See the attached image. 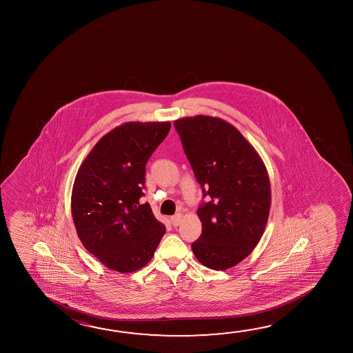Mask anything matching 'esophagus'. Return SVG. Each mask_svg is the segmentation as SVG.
I'll return each mask as SVG.
<instances>
[{
  "mask_svg": "<svg viewBox=\"0 0 353 353\" xmlns=\"http://www.w3.org/2000/svg\"><path fill=\"white\" fill-rule=\"evenodd\" d=\"M182 214L177 213L174 214V216H171V223H172V225L179 226L181 224V221H182Z\"/></svg>",
  "mask_w": 353,
  "mask_h": 353,
  "instance_id": "1",
  "label": "esophagus"
}]
</instances>
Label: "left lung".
<instances>
[{"label":"left lung","instance_id":"8db88e82","mask_svg":"<svg viewBox=\"0 0 353 353\" xmlns=\"http://www.w3.org/2000/svg\"><path fill=\"white\" fill-rule=\"evenodd\" d=\"M183 150L202 185L196 210L202 235L192 243L203 266L225 271L260 243L271 209V183L254 146L230 123L210 116L183 117L174 123Z\"/></svg>","mask_w":353,"mask_h":353}]
</instances>
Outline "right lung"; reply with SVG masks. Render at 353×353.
<instances>
[{
    "mask_svg": "<svg viewBox=\"0 0 353 353\" xmlns=\"http://www.w3.org/2000/svg\"><path fill=\"white\" fill-rule=\"evenodd\" d=\"M170 128V121L123 123L97 141L76 174L71 214L77 236L110 270L143 268L166 232L140 198L146 162Z\"/></svg>",
    "mask_w": 353,
    "mask_h": 353,
    "instance_id": "add662e5",
    "label": "right lung"
}]
</instances>
